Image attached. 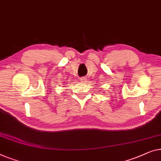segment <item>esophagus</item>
<instances>
[{
    "instance_id": "esophagus-1",
    "label": "esophagus",
    "mask_w": 161,
    "mask_h": 161,
    "mask_svg": "<svg viewBox=\"0 0 161 161\" xmlns=\"http://www.w3.org/2000/svg\"><path fill=\"white\" fill-rule=\"evenodd\" d=\"M86 80H87V79H86V77H84V76H83V77H81V78H80V80L81 81H85Z\"/></svg>"
}]
</instances>
